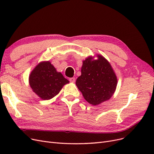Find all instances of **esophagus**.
<instances>
[{
  "mask_svg": "<svg viewBox=\"0 0 154 154\" xmlns=\"http://www.w3.org/2000/svg\"><path fill=\"white\" fill-rule=\"evenodd\" d=\"M69 81L72 83H74L76 81V79H75V78H69Z\"/></svg>",
  "mask_w": 154,
  "mask_h": 154,
  "instance_id": "esophagus-1",
  "label": "esophagus"
}]
</instances>
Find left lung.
Returning <instances> with one entry per match:
<instances>
[{"label":"left lung","instance_id":"obj_1","mask_svg":"<svg viewBox=\"0 0 154 154\" xmlns=\"http://www.w3.org/2000/svg\"><path fill=\"white\" fill-rule=\"evenodd\" d=\"M81 72L76 85L90 104L97 105L112 96L117 86V77L103 57L97 55V60L91 57L86 58L83 61Z\"/></svg>","mask_w":154,"mask_h":154}]
</instances>
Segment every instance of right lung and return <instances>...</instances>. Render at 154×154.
Returning a JSON list of instances; mask_svg holds the SVG:
<instances>
[{
	"label": "right lung",
	"mask_w": 154,
	"mask_h": 154,
	"mask_svg": "<svg viewBox=\"0 0 154 154\" xmlns=\"http://www.w3.org/2000/svg\"><path fill=\"white\" fill-rule=\"evenodd\" d=\"M29 82L33 92L44 100L53 98L69 82L49 61L37 65L30 74Z\"/></svg>",
	"instance_id": "add662e5"
}]
</instances>
